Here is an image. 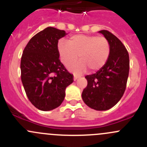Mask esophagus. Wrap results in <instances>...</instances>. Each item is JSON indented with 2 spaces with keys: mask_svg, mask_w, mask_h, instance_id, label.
<instances>
[{
  "mask_svg": "<svg viewBox=\"0 0 147 147\" xmlns=\"http://www.w3.org/2000/svg\"><path fill=\"white\" fill-rule=\"evenodd\" d=\"M78 78H79V76H78V75H75H75H74V80L75 81L77 79H78Z\"/></svg>",
  "mask_w": 147,
  "mask_h": 147,
  "instance_id": "34e87169",
  "label": "esophagus"
}]
</instances>
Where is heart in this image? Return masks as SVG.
<instances>
[{
    "label": "heart",
    "mask_w": 147,
    "mask_h": 147,
    "mask_svg": "<svg viewBox=\"0 0 147 147\" xmlns=\"http://www.w3.org/2000/svg\"><path fill=\"white\" fill-rule=\"evenodd\" d=\"M57 50L62 63L68 66L78 58L81 60L69 65V69L77 73L87 69L91 72L100 70L109 60L111 53V45L107 38L94 35H72L69 40H60L57 44Z\"/></svg>",
    "instance_id": "heart-1"
}]
</instances>
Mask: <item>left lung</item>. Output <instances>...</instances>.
Segmentation results:
<instances>
[{"instance_id":"8db88e82","label":"left lung","mask_w":147,"mask_h":147,"mask_svg":"<svg viewBox=\"0 0 147 147\" xmlns=\"http://www.w3.org/2000/svg\"><path fill=\"white\" fill-rule=\"evenodd\" d=\"M111 45L106 65L92 75H86L87 85L83 90L84 103L95 110H107L115 106L124 94L129 71V57L125 46L109 31H100Z\"/></svg>"}]
</instances>
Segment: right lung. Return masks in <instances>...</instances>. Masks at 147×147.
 <instances>
[{
	"mask_svg": "<svg viewBox=\"0 0 147 147\" xmlns=\"http://www.w3.org/2000/svg\"><path fill=\"white\" fill-rule=\"evenodd\" d=\"M65 35V30L47 27L34 35L23 50L21 80L28 98L40 110L60 106L65 89L74 81L59 59L58 40Z\"/></svg>",
	"mask_w": 147,
	"mask_h": 147,
	"instance_id": "obj_1",
	"label": "right lung"
}]
</instances>
